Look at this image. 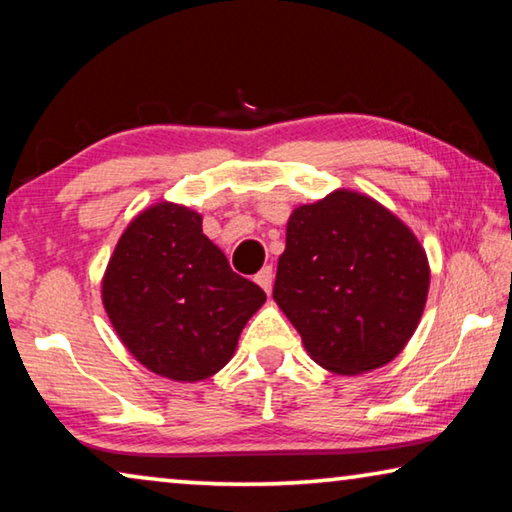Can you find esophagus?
<instances>
[{
  "label": "esophagus",
  "instance_id": "1",
  "mask_svg": "<svg viewBox=\"0 0 512 512\" xmlns=\"http://www.w3.org/2000/svg\"><path fill=\"white\" fill-rule=\"evenodd\" d=\"M255 282L266 291V294H271V289H273V266H264V269L255 275Z\"/></svg>",
  "mask_w": 512,
  "mask_h": 512
}]
</instances>
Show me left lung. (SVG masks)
Segmentation results:
<instances>
[{
  "label": "left lung",
  "instance_id": "obj_1",
  "mask_svg": "<svg viewBox=\"0 0 512 512\" xmlns=\"http://www.w3.org/2000/svg\"><path fill=\"white\" fill-rule=\"evenodd\" d=\"M428 285L426 250L410 227L364 193L337 189L291 212L273 300L316 364L358 376L410 342Z\"/></svg>",
  "mask_w": 512,
  "mask_h": 512
}]
</instances>
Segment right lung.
<instances>
[{
    "mask_svg": "<svg viewBox=\"0 0 512 512\" xmlns=\"http://www.w3.org/2000/svg\"><path fill=\"white\" fill-rule=\"evenodd\" d=\"M264 300L202 234V216L166 200L127 225L102 278V303L120 342L175 383L221 371Z\"/></svg>",
    "mask_w": 512,
    "mask_h": 512,
    "instance_id": "add662e5",
    "label": "right lung"
}]
</instances>
